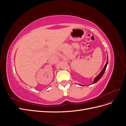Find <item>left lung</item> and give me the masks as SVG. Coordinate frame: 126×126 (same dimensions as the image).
<instances>
[{"label":"left lung","instance_id":"1","mask_svg":"<svg viewBox=\"0 0 126 126\" xmlns=\"http://www.w3.org/2000/svg\"><path fill=\"white\" fill-rule=\"evenodd\" d=\"M107 64H108V58H107V63H106V64H105V67H104V69H103L101 70V71L100 72V74H99V75L97 76V77L94 79V82H93L92 84H94V83L97 82L99 80V79L101 78V77L102 76V75H104V72H105V70H106V67H107Z\"/></svg>","mask_w":126,"mask_h":126}]
</instances>
